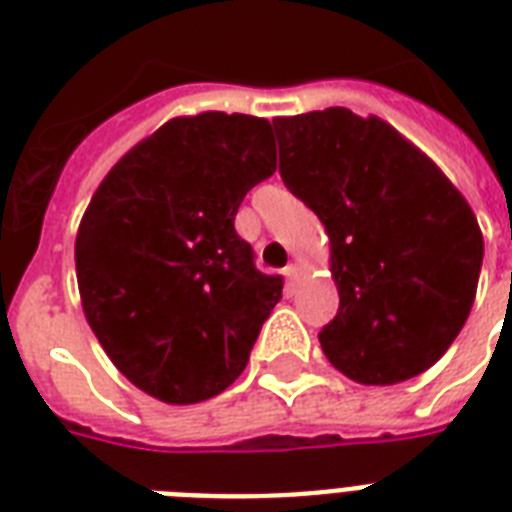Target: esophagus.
<instances>
[{"mask_svg": "<svg viewBox=\"0 0 512 512\" xmlns=\"http://www.w3.org/2000/svg\"><path fill=\"white\" fill-rule=\"evenodd\" d=\"M297 276H300V265L289 263L287 268H284V279H287L289 284H295V281H297Z\"/></svg>", "mask_w": 512, "mask_h": 512, "instance_id": "esophagus-1", "label": "esophagus"}]
</instances>
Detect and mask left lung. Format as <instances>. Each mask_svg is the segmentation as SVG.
Segmentation results:
<instances>
[{"label":"left lung","instance_id":"1","mask_svg":"<svg viewBox=\"0 0 512 512\" xmlns=\"http://www.w3.org/2000/svg\"><path fill=\"white\" fill-rule=\"evenodd\" d=\"M281 180L324 223L340 308L319 332L364 385L412 380L468 321L481 228L449 177L380 119L348 108L273 119Z\"/></svg>","mask_w":512,"mask_h":512}]
</instances>
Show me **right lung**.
<instances>
[{
  "label": "right lung",
  "mask_w": 512,
  "mask_h": 512,
  "mask_svg": "<svg viewBox=\"0 0 512 512\" xmlns=\"http://www.w3.org/2000/svg\"><path fill=\"white\" fill-rule=\"evenodd\" d=\"M273 172L271 124L207 111L159 127L92 196L76 236L84 316L148 396L196 404L244 372L284 284L233 220Z\"/></svg>",
  "instance_id": "1"
}]
</instances>
